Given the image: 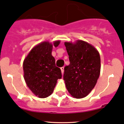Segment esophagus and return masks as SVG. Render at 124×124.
<instances>
[{"label":"esophagus","instance_id":"obj_1","mask_svg":"<svg viewBox=\"0 0 124 124\" xmlns=\"http://www.w3.org/2000/svg\"><path fill=\"white\" fill-rule=\"evenodd\" d=\"M61 72H62V74L63 75V72H64V67H61Z\"/></svg>","mask_w":124,"mask_h":124}]
</instances>
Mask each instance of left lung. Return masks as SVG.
I'll return each mask as SVG.
<instances>
[{
	"mask_svg": "<svg viewBox=\"0 0 124 124\" xmlns=\"http://www.w3.org/2000/svg\"><path fill=\"white\" fill-rule=\"evenodd\" d=\"M70 64L64 68L63 80L72 96L83 98L94 88L101 69L98 51L91 44L78 40L75 44L65 42Z\"/></svg>",
	"mask_w": 124,
	"mask_h": 124,
	"instance_id": "8db88e82",
	"label": "left lung"
}]
</instances>
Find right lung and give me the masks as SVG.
Here are the masks:
<instances>
[{
	"label": "right lung",
	"mask_w": 124,
	"mask_h": 124,
	"mask_svg": "<svg viewBox=\"0 0 124 124\" xmlns=\"http://www.w3.org/2000/svg\"><path fill=\"white\" fill-rule=\"evenodd\" d=\"M59 41L54 44L43 42L32 49L23 62L24 78L31 91L39 98L48 97L52 93L57 80L62 78L61 69L55 66L52 55V46L57 47Z\"/></svg>",
	"instance_id": "1"
}]
</instances>
